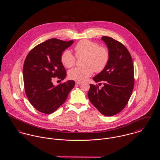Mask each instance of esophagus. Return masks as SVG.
<instances>
[{
    "instance_id": "esophagus-1",
    "label": "esophagus",
    "mask_w": 160,
    "mask_h": 160,
    "mask_svg": "<svg viewBox=\"0 0 160 160\" xmlns=\"http://www.w3.org/2000/svg\"><path fill=\"white\" fill-rule=\"evenodd\" d=\"M82 84L81 82H79V81H76V84H77V85H80V84Z\"/></svg>"
}]
</instances>
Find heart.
Listing matches in <instances>:
<instances>
[{
  "mask_svg": "<svg viewBox=\"0 0 160 160\" xmlns=\"http://www.w3.org/2000/svg\"><path fill=\"white\" fill-rule=\"evenodd\" d=\"M77 57H84L82 67H76L68 71L69 78L77 81H84L91 76L93 71H102L110 60V52L107 47H100L97 42L89 40H82L74 47ZM61 61L66 68H71L76 62V57L69 50L62 54Z\"/></svg>",
  "mask_w": 160,
  "mask_h": 160,
  "instance_id": "b5f03b06",
  "label": "heart"
}]
</instances>
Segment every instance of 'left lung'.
I'll return each instance as SVG.
<instances>
[{"instance_id":"obj_1","label":"left lung","mask_w":160,"mask_h":160,"mask_svg":"<svg viewBox=\"0 0 160 160\" xmlns=\"http://www.w3.org/2000/svg\"><path fill=\"white\" fill-rule=\"evenodd\" d=\"M110 52L109 62L102 71L93 78L96 82H103V86L90 84L88 98L102 113L112 116L126 106L134 85V65L127 48L108 36L102 38Z\"/></svg>"}]
</instances>
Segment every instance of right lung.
<instances>
[{
    "mask_svg": "<svg viewBox=\"0 0 160 160\" xmlns=\"http://www.w3.org/2000/svg\"><path fill=\"white\" fill-rule=\"evenodd\" d=\"M50 39L34 47L28 54L23 65V81L26 96L39 112L51 114L67 100L75 82L69 80L55 86L53 78L63 80L67 72L61 62L63 52L73 44Z\"/></svg>",
    "mask_w": 160,
    "mask_h": 160,
    "instance_id": "obj_1",
    "label": "right lung"
}]
</instances>
